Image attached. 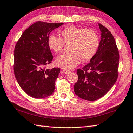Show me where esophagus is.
<instances>
[{"mask_svg":"<svg viewBox=\"0 0 133 133\" xmlns=\"http://www.w3.org/2000/svg\"><path fill=\"white\" fill-rule=\"evenodd\" d=\"M63 72L64 73H65V74H68V73H70V70L68 69H64L63 70Z\"/></svg>","mask_w":133,"mask_h":133,"instance_id":"obj_1","label":"esophagus"}]
</instances>
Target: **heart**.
<instances>
[{
	"mask_svg": "<svg viewBox=\"0 0 133 133\" xmlns=\"http://www.w3.org/2000/svg\"><path fill=\"white\" fill-rule=\"evenodd\" d=\"M61 38L55 35L48 37L49 48L56 54L63 51L65 43H70V52L58 56L56 61L58 66L66 69H72L80 62L89 60L96 54L99 45L98 34L92 29L69 26L61 31Z\"/></svg>",
	"mask_w": 133,
	"mask_h": 133,
	"instance_id": "heart-1",
	"label": "heart"
}]
</instances>
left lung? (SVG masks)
<instances>
[{
    "label": "left lung",
    "mask_w": 133,
    "mask_h": 133,
    "mask_svg": "<svg viewBox=\"0 0 133 133\" xmlns=\"http://www.w3.org/2000/svg\"><path fill=\"white\" fill-rule=\"evenodd\" d=\"M101 39L96 54L90 63L78 69V80L75 93L79 98L95 101L107 94L116 82L118 76L119 55L111 32L98 24Z\"/></svg>",
    "instance_id": "8db88e82"
}]
</instances>
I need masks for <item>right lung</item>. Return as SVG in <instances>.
<instances>
[{"instance_id":"obj_1","label":"right lung","mask_w":133,"mask_h":133,"mask_svg":"<svg viewBox=\"0 0 133 133\" xmlns=\"http://www.w3.org/2000/svg\"><path fill=\"white\" fill-rule=\"evenodd\" d=\"M63 24L38 21L23 32L14 50V72L20 87L35 98L54 93L60 69H46L53 56L48 44L49 35Z\"/></svg>"}]
</instances>
